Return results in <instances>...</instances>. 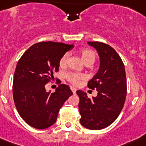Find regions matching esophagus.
Here are the masks:
<instances>
[{
  "mask_svg": "<svg viewBox=\"0 0 146 146\" xmlns=\"http://www.w3.org/2000/svg\"><path fill=\"white\" fill-rule=\"evenodd\" d=\"M70 88H71V90H72V92H73V93H74V94L76 93L77 90H76V88H74V87H72V86H71Z\"/></svg>",
  "mask_w": 146,
  "mask_h": 146,
  "instance_id": "obj_1",
  "label": "esophagus"
}]
</instances>
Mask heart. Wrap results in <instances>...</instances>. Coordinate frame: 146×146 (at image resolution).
<instances>
[{"instance_id":"1","label":"heart","mask_w":146,"mask_h":146,"mask_svg":"<svg viewBox=\"0 0 146 146\" xmlns=\"http://www.w3.org/2000/svg\"><path fill=\"white\" fill-rule=\"evenodd\" d=\"M80 55H81V59L83 60L84 64H88V63L93 64L95 61V54L93 51L90 50V49H87V48L82 49L80 52ZM68 56V54H65L61 58L60 61H59V66L60 67H65L66 65ZM65 78L71 83L77 84L81 79L83 78V76L81 74H78V73H68V74H65Z\"/></svg>"}]
</instances>
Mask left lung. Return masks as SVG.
I'll list each match as a JSON object with an SVG mask.
<instances>
[{"label":"left lung","mask_w":146,"mask_h":146,"mask_svg":"<svg viewBox=\"0 0 146 146\" xmlns=\"http://www.w3.org/2000/svg\"><path fill=\"white\" fill-rule=\"evenodd\" d=\"M95 48L100 58V67L97 74L88 81L89 88L98 91V95L88 98L83 91L78 95V108L84 127L98 130L113 123L123 107L126 96L125 67L118 53L109 45L100 42H88Z\"/></svg>","instance_id":"obj_1"}]
</instances>
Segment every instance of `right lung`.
<instances>
[{"instance_id": "obj_1", "label": "right lung", "mask_w": 146, "mask_h": 146, "mask_svg": "<svg viewBox=\"0 0 146 146\" xmlns=\"http://www.w3.org/2000/svg\"><path fill=\"white\" fill-rule=\"evenodd\" d=\"M74 45L41 42L28 48L16 67L13 83V100L18 113L27 124L46 129L55 123L58 111L73 94L68 85L61 84L54 93L46 84L58 71L59 61Z\"/></svg>"}]
</instances>
